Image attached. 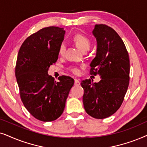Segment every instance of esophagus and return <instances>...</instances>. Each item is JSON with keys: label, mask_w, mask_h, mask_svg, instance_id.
I'll return each mask as SVG.
<instances>
[{"label": "esophagus", "mask_w": 147, "mask_h": 147, "mask_svg": "<svg viewBox=\"0 0 147 147\" xmlns=\"http://www.w3.org/2000/svg\"><path fill=\"white\" fill-rule=\"evenodd\" d=\"M80 85V81H79V80L75 79V85L78 86V85Z\"/></svg>", "instance_id": "obj_1"}]
</instances>
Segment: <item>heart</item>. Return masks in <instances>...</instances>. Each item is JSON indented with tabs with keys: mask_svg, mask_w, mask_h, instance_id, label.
I'll use <instances>...</instances> for the list:
<instances>
[{
	"mask_svg": "<svg viewBox=\"0 0 147 147\" xmlns=\"http://www.w3.org/2000/svg\"><path fill=\"white\" fill-rule=\"evenodd\" d=\"M73 40L77 45V46L83 52H87L91 46V41L87 36L82 34H77L74 36ZM66 46L64 43H61L58 48V53L60 55H63L65 52ZM70 70L75 75H79L81 72V70L77 66H71Z\"/></svg>",
	"mask_w": 147,
	"mask_h": 147,
	"instance_id": "obj_1",
	"label": "heart"
}]
</instances>
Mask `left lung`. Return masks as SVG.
Segmentation results:
<instances>
[{"label":"left lung","instance_id":"obj_1","mask_svg":"<svg viewBox=\"0 0 147 147\" xmlns=\"http://www.w3.org/2000/svg\"><path fill=\"white\" fill-rule=\"evenodd\" d=\"M96 38V56L90 64V74L99 75L98 83L83 80V101L86 112L97 119L113 114L122 105L129 85L130 60L124 43L116 31L103 24L92 31Z\"/></svg>","mask_w":147,"mask_h":147}]
</instances>
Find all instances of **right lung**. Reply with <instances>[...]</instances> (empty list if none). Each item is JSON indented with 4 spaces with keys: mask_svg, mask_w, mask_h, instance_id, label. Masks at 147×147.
<instances>
[{
    "mask_svg": "<svg viewBox=\"0 0 147 147\" xmlns=\"http://www.w3.org/2000/svg\"><path fill=\"white\" fill-rule=\"evenodd\" d=\"M64 34V29L58 27L40 29L24 41L17 56L15 76L21 101L27 111L42 122L61 116L75 83L64 75L57 82L48 74L50 65L57 61Z\"/></svg>",
    "mask_w": 147,
    "mask_h": 147,
    "instance_id": "add662e5",
    "label": "right lung"
}]
</instances>
